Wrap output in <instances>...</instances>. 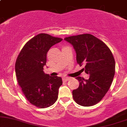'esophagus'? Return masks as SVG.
<instances>
[{
  "label": "esophagus",
  "mask_w": 127,
  "mask_h": 127,
  "mask_svg": "<svg viewBox=\"0 0 127 127\" xmlns=\"http://www.w3.org/2000/svg\"><path fill=\"white\" fill-rule=\"evenodd\" d=\"M69 80H70L69 78H63V82H67V81H69Z\"/></svg>",
  "instance_id": "1"
}]
</instances>
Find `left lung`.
Masks as SVG:
<instances>
[{"mask_svg": "<svg viewBox=\"0 0 127 127\" xmlns=\"http://www.w3.org/2000/svg\"><path fill=\"white\" fill-rule=\"evenodd\" d=\"M64 40L73 46L76 61L85 64L88 79L76 77L79 86L72 91L76 103L85 107L98 103L110 88L115 73V62L111 51L103 41L90 34L65 37Z\"/></svg>", "mask_w": 127, "mask_h": 127, "instance_id": "8db88e82", "label": "left lung"}]
</instances>
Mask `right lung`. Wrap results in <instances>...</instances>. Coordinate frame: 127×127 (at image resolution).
I'll use <instances>...</instances> for the list:
<instances>
[{"mask_svg":"<svg viewBox=\"0 0 127 127\" xmlns=\"http://www.w3.org/2000/svg\"><path fill=\"white\" fill-rule=\"evenodd\" d=\"M62 40L45 33L37 34L26 43L16 61L18 85L27 100L39 108L52 106L58 98L62 79L45 74L43 66L49 49Z\"/></svg>","mask_w":127,"mask_h":127,"instance_id":"add662e5","label":"right lung"}]
</instances>
